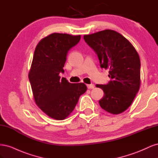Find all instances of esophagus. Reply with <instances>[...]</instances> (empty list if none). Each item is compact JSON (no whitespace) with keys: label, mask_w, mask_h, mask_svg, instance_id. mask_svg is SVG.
<instances>
[{"label":"esophagus","mask_w":158,"mask_h":158,"mask_svg":"<svg viewBox=\"0 0 158 158\" xmlns=\"http://www.w3.org/2000/svg\"><path fill=\"white\" fill-rule=\"evenodd\" d=\"M87 87L88 89H94V84H88Z\"/></svg>","instance_id":"esophagus-1"}]
</instances>
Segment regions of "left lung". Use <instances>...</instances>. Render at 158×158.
Instances as JSON below:
<instances>
[{
  "mask_svg": "<svg viewBox=\"0 0 158 158\" xmlns=\"http://www.w3.org/2000/svg\"><path fill=\"white\" fill-rule=\"evenodd\" d=\"M85 43L97 54L100 66L109 70L111 80L97 84L103 97L101 107L110 113L119 114L132 104L140 85V60L135 47L125 37L111 30L85 35Z\"/></svg>",
  "mask_w": 158,
  "mask_h": 158,
  "instance_id": "obj_1",
  "label": "left lung"
}]
</instances>
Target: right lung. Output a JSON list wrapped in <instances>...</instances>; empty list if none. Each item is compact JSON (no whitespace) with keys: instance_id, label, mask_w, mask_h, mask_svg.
Segmentation results:
<instances>
[{"instance_id":"1","label":"right lung","mask_w":158,"mask_h":158,"mask_svg":"<svg viewBox=\"0 0 158 158\" xmlns=\"http://www.w3.org/2000/svg\"><path fill=\"white\" fill-rule=\"evenodd\" d=\"M80 35L54 33L35 47L28 78L37 106L49 117L63 120L73 112L80 96L87 90L84 83L71 84L59 74L69 51L78 44Z\"/></svg>"}]
</instances>
